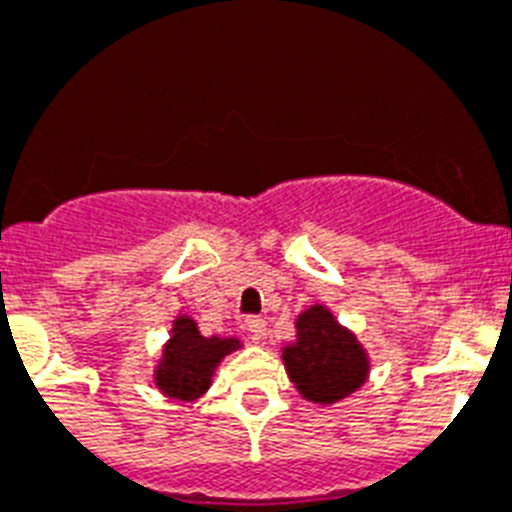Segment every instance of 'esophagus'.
<instances>
[{
	"instance_id": "esophagus-1",
	"label": "esophagus",
	"mask_w": 512,
	"mask_h": 512,
	"mask_svg": "<svg viewBox=\"0 0 512 512\" xmlns=\"http://www.w3.org/2000/svg\"><path fill=\"white\" fill-rule=\"evenodd\" d=\"M246 328L253 336V341H266V336H269V325H266L264 318H248Z\"/></svg>"
}]
</instances>
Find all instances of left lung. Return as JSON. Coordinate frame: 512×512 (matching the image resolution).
Returning <instances> with one entry per match:
<instances>
[{"instance_id": "obj_1", "label": "left lung", "mask_w": 512, "mask_h": 512, "mask_svg": "<svg viewBox=\"0 0 512 512\" xmlns=\"http://www.w3.org/2000/svg\"><path fill=\"white\" fill-rule=\"evenodd\" d=\"M295 330V338L282 346V361L289 382L307 402L328 408L364 387L372 372L369 351L328 305L315 302L302 310Z\"/></svg>"}]
</instances>
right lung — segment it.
Segmentation results:
<instances>
[{
	"label": "right lung",
	"instance_id": "right-lung-1",
	"mask_svg": "<svg viewBox=\"0 0 512 512\" xmlns=\"http://www.w3.org/2000/svg\"><path fill=\"white\" fill-rule=\"evenodd\" d=\"M238 348H243L241 338H207L202 336L189 315H176L171 320L169 338L161 346V356L153 366V384L169 400H200L212 387V377H215L220 361Z\"/></svg>",
	"mask_w": 512,
	"mask_h": 512
}]
</instances>
